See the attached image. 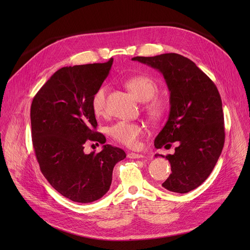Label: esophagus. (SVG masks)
<instances>
[{"instance_id": "esophagus-1", "label": "esophagus", "mask_w": 250, "mask_h": 250, "mask_svg": "<svg viewBox=\"0 0 250 250\" xmlns=\"http://www.w3.org/2000/svg\"><path fill=\"white\" fill-rule=\"evenodd\" d=\"M143 155L142 154H139V153H133L130 152L127 154V158L129 159H140V158H143Z\"/></svg>"}]
</instances>
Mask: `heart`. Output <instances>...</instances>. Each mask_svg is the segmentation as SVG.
Returning a JSON list of instances; mask_svg holds the SVG:
<instances>
[{
	"label": "heart",
	"instance_id": "b5f03b06",
	"mask_svg": "<svg viewBox=\"0 0 250 250\" xmlns=\"http://www.w3.org/2000/svg\"><path fill=\"white\" fill-rule=\"evenodd\" d=\"M125 84L140 101H148L146 108L151 116L160 118L163 115L164 105L162 101L153 98L158 92V86L153 79L148 76L138 75L128 78ZM106 93L107 87L100 86L91 97V108L97 116L103 115L105 112ZM108 134L114 141L128 148H137L144 134V126L139 123L121 121L108 128Z\"/></svg>",
	"mask_w": 250,
	"mask_h": 250
}]
</instances>
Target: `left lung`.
<instances>
[{
	"label": "left lung",
	"instance_id": "1",
	"mask_svg": "<svg viewBox=\"0 0 250 250\" xmlns=\"http://www.w3.org/2000/svg\"><path fill=\"white\" fill-rule=\"evenodd\" d=\"M132 60L158 70L165 79L170 92V112L154 145L161 149L178 142L173 155H160L171 166V174L162 187L187 193L211 174L224 147V114L219 91L192 61L178 54Z\"/></svg>",
	"mask_w": 250,
	"mask_h": 250
}]
</instances>
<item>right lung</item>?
I'll list each match as a JSON object with an SVG mask.
<instances>
[{"mask_svg": "<svg viewBox=\"0 0 250 250\" xmlns=\"http://www.w3.org/2000/svg\"><path fill=\"white\" fill-rule=\"evenodd\" d=\"M111 58L103 63L63 67L34 96L30 108L32 144L37 162L49 185L77 203H92L111 186L114 165L124 150L104 145L101 152L84 153L87 141L104 144L96 132L91 97L108 76Z\"/></svg>", "mask_w": 250, "mask_h": 250, "instance_id": "obj_1", "label": "right lung"}]
</instances>
